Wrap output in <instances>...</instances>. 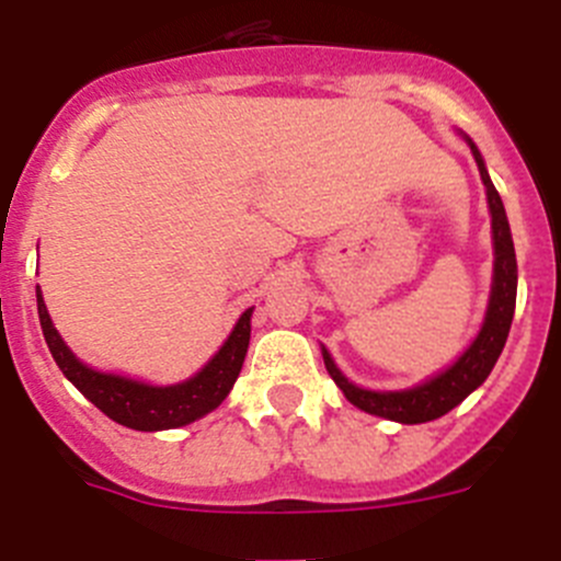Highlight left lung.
<instances>
[{"label":"left lung","instance_id":"1","mask_svg":"<svg viewBox=\"0 0 561 561\" xmlns=\"http://www.w3.org/2000/svg\"><path fill=\"white\" fill-rule=\"evenodd\" d=\"M471 145V142H469ZM477 167H480L482 183L488 192V205H491L493 219V247H496V263H493V287H491V304H488L485 325L471 342L469 351L447 369V373L436 375L427 383L413 386L405 391H369L353 386L345 375L336 369L329 353L323 351V362L334 383L340 386L342 394L362 411L375 413V416L391 419V422H402V425H419V422H431V419L444 416L453 411L458 402H463L482 380L491 375L493 364L502 356V347L507 342L510 325H513L515 312V290H518V263H515V247L513 236H510V221L504 214L502 197H499L496 186L491 183L482 161L480 150L471 145Z\"/></svg>","mask_w":561,"mask_h":561}]
</instances>
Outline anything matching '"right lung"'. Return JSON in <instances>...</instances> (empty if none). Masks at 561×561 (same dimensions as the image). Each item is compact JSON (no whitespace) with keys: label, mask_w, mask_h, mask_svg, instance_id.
<instances>
[{"label":"right lung","mask_w":561,"mask_h":561,"mask_svg":"<svg viewBox=\"0 0 561 561\" xmlns=\"http://www.w3.org/2000/svg\"><path fill=\"white\" fill-rule=\"evenodd\" d=\"M37 314H41V329L46 336V345L51 351L54 362L62 369L65 378L87 397L95 408H101L108 419L117 425L130 427V431H170V427H183L194 419L205 416L221 405L236 383L238 373L243 367L249 347V334H252V309L241 314V320L232 329L230 340L221 345V351L205 364L203 373L183 380L175 386H148L139 380L119 378V375L95 373L87 364L70 353L62 336L51 325V318L43 304L41 287H37Z\"/></svg>","instance_id":"right-lung-1"}]
</instances>
